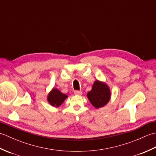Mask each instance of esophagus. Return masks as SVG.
Returning <instances> with one entry per match:
<instances>
[{
  "mask_svg": "<svg viewBox=\"0 0 156 156\" xmlns=\"http://www.w3.org/2000/svg\"><path fill=\"white\" fill-rule=\"evenodd\" d=\"M74 94L76 95H82V92L81 90H75L74 91Z\"/></svg>",
  "mask_w": 156,
  "mask_h": 156,
  "instance_id": "obj_1",
  "label": "esophagus"
}]
</instances>
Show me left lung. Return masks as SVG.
Instances as JSON below:
<instances>
[{
    "instance_id": "left-lung-1",
    "label": "left lung",
    "mask_w": 156,
    "mask_h": 156,
    "mask_svg": "<svg viewBox=\"0 0 156 156\" xmlns=\"http://www.w3.org/2000/svg\"><path fill=\"white\" fill-rule=\"evenodd\" d=\"M111 90L104 82L96 80L90 91L87 93V97L90 103L96 108L103 107L111 99Z\"/></svg>"
}]
</instances>
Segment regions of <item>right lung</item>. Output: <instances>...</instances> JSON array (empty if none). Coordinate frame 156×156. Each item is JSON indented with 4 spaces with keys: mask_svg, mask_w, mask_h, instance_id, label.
<instances>
[{
    "mask_svg": "<svg viewBox=\"0 0 156 156\" xmlns=\"http://www.w3.org/2000/svg\"><path fill=\"white\" fill-rule=\"evenodd\" d=\"M67 98L68 95L62 93L58 88H53L52 90L49 92L47 100L52 107L58 108Z\"/></svg>",
    "mask_w": 156,
    "mask_h": 156,
    "instance_id": "right-lung-1",
    "label": "right lung"
}]
</instances>
